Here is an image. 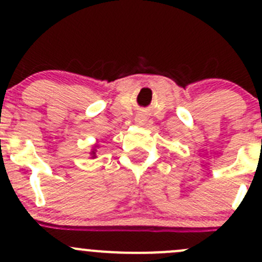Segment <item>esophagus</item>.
Masks as SVG:
<instances>
[{"label": "esophagus", "mask_w": 262, "mask_h": 262, "mask_svg": "<svg viewBox=\"0 0 262 262\" xmlns=\"http://www.w3.org/2000/svg\"><path fill=\"white\" fill-rule=\"evenodd\" d=\"M146 121H147V118L143 114H138L136 116V123L138 124V125H143Z\"/></svg>", "instance_id": "34e87169"}]
</instances>
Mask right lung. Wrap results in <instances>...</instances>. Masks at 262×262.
<instances>
[{
    "label": "right lung",
    "instance_id": "1",
    "mask_svg": "<svg viewBox=\"0 0 262 262\" xmlns=\"http://www.w3.org/2000/svg\"><path fill=\"white\" fill-rule=\"evenodd\" d=\"M92 157H95V150H92Z\"/></svg>",
    "mask_w": 262,
    "mask_h": 262
}]
</instances>
